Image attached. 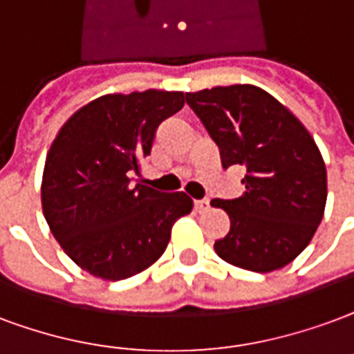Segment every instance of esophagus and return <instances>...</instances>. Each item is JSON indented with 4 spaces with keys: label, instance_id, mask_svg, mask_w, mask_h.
<instances>
[{
    "label": "esophagus",
    "instance_id": "obj_1",
    "mask_svg": "<svg viewBox=\"0 0 354 354\" xmlns=\"http://www.w3.org/2000/svg\"><path fill=\"white\" fill-rule=\"evenodd\" d=\"M210 208V201L208 198H201V201H195V210L197 212H206Z\"/></svg>",
    "mask_w": 354,
    "mask_h": 354
}]
</instances>
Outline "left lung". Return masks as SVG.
I'll use <instances>...</instances> for the list:
<instances>
[{"label":"left lung","instance_id":"obj_1","mask_svg":"<svg viewBox=\"0 0 354 354\" xmlns=\"http://www.w3.org/2000/svg\"><path fill=\"white\" fill-rule=\"evenodd\" d=\"M185 101L219 146L223 169L248 170L240 197L210 203L230 219L214 250L243 270L283 268L308 248L326 204V167L310 131L253 84L187 91Z\"/></svg>","mask_w":354,"mask_h":354}]
</instances>
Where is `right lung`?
Returning <instances> with one entry per match:
<instances>
[{
  "mask_svg": "<svg viewBox=\"0 0 354 354\" xmlns=\"http://www.w3.org/2000/svg\"><path fill=\"white\" fill-rule=\"evenodd\" d=\"M184 103V91L106 93L57 131L44 161L43 214L62 250L91 276L120 281L150 268L172 225L193 210L184 191L131 187L159 124Z\"/></svg>",
  "mask_w": 354,
  "mask_h": 354,
  "instance_id": "1",
  "label": "right lung"
}]
</instances>
